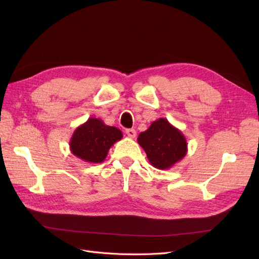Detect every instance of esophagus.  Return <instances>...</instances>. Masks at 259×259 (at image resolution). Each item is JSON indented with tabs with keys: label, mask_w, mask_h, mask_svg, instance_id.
Wrapping results in <instances>:
<instances>
[{
	"label": "esophagus",
	"mask_w": 259,
	"mask_h": 259,
	"mask_svg": "<svg viewBox=\"0 0 259 259\" xmlns=\"http://www.w3.org/2000/svg\"><path fill=\"white\" fill-rule=\"evenodd\" d=\"M125 133H126V135L130 138H135L136 137V131L134 128H127Z\"/></svg>",
	"instance_id": "obj_1"
}]
</instances>
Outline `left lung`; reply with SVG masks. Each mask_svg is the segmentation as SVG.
<instances>
[{"label": "left lung", "mask_w": 259, "mask_h": 259, "mask_svg": "<svg viewBox=\"0 0 259 259\" xmlns=\"http://www.w3.org/2000/svg\"><path fill=\"white\" fill-rule=\"evenodd\" d=\"M142 147L151 165L159 169H169L183 160L188 151L187 140L178 128L161 117L138 135Z\"/></svg>", "instance_id": "left-lung-1"}]
</instances>
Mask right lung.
Returning <instances> with one entry per match:
<instances>
[{
	"mask_svg": "<svg viewBox=\"0 0 259 259\" xmlns=\"http://www.w3.org/2000/svg\"><path fill=\"white\" fill-rule=\"evenodd\" d=\"M122 137L123 134L119 128L106 125L98 117H90L75 128L69 146L76 158L97 164L105 161L109 149Z\"/></svg>",
	"mask_w": 259,
	"mask_h": 259,
	"instance_id": "1",
	"label": "right lung"
}]
</instances>
